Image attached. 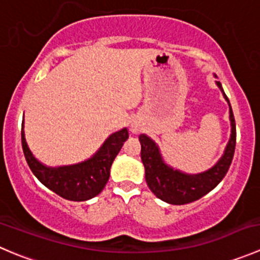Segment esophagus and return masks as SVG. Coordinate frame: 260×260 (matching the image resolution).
<instances>
[{"label": "esophagus", "mask_w": 260, "mask_h": 260, "mask_svg": "<svg viewBox=\"0 0 260 260\" xmlns=\"http://www.w3.org/2000/svg\"><path fill=\"white\" fill-rule=\"evenodd\" d=\"M131 131H132L133 133H138L141 131V128H140V125H138V124H132V125H131Z\"/></svg>", "instance_id": "34e87169"}]
</instances>
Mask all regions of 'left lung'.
<instances>
[{"label":"left lung","instance_id":"obj_1","mask_svg":"<svg viewBox=\"0 0 260 260\" xmlns=\"http://www.w3.org/2000/svg\"><path fill=\"white\" fill-rule=\"evenodd\" d=\"M216 84L222 91L223 98L230 107L231 136L222 157L215 166L200 174H185L180 170H176L164 161L158 146L148 136H140L141 158L145 166L146 183L156 197L164 202L180 206L200 200L217 186V184L225 178L230 168L236 145L235 118L222 86L218 81H216Z\"/></svg>","mask_w":260,"mask_h":260}]
</instances>
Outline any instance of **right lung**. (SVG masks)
<instances>
[{"label":"right lung","instance_id":"1","mask_svg":"<svg viewBox=\"0 0 260 260\" xmlns=\"http://www.w3.org/2000/svg\"><path fill=\"white\" fill-rule=\"evenodd\" d=\"M127 128L113 133L105 140L102 147L92 157L75 165L49 168L38 161L30 151L25 140L22 122L21 143L25 158L32 174L48 189L64 200L82 202L94 198L104 189L110 176V168L115 156L127 141Z\"/></svg>","mask_w":260,"mask_h":260}]
</instances>
